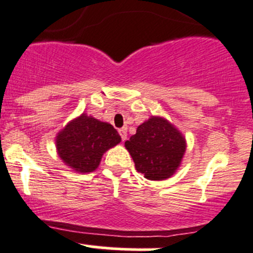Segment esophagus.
Returning a JSON list of instances; mask_svg holds the SVG:
<instances>
[{"label": "esophagus", "mask_w": 253, "mask_h": 253, "mask_svg": "<svg viewBox=\"0 0 253 253\" xmlns=\"http://www.w3.org/2000/svg\"><path fill=\"white\" fill-rule=\"evenodd\" d=\"M119 134H121V137L123 141H126V137H127V130L126 127H122V129H119Z\"/></svg>", "instance_id": "esophagus-1"}]
</instances>
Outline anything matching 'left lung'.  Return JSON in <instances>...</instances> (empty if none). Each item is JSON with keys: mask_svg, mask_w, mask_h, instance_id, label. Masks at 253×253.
Listing matches in <instances>:
<instances>
[{"mask_svg": "<svg viewBox=\"0 0 253 253\" xmlns=\"http://www.w3.org/2000/svg\"><path fill=\"white\" fill-rule=\"evenodd\" d=\"M126 147L137 172L150 181H161L178 169L186 151V139L169 121L151 117L137 126Z\"/></svg>", "mask_w": 253, "mask_h": 253, "instance_id": "left-lung-1", "label": "left lung"}]
</instances>
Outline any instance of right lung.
<instances>
[{
    "label": "right lung",
    "instance_id": "right-lung-1",
    "mask_svg": "<svg viewBox=\"0 0 253 253\" xmlns=\"http://www.w3.org/2000/svg\"><path fill=\"white\" fill-rule=\"evenodd\" d=\"M121 140V135L111 124L84 113L57 134L55 142L57 154L66 166L86 173L93 172L104 152Z\"/></svg>",
    "mask_w": 253,
    "mask_h": 253
}]
</instances>
